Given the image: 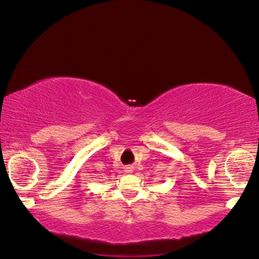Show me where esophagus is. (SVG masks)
I'll use <instances>...</instances> for the list:
<instances>
[{
	"mask_svg": "<svg viewBox=\"0 0 259 259\" xmlns=\"http://www.w3.org/2000/svg\"><path fill=\"white\" fill-rule=\"evenodd\" d=\"M125 171H126V172H129V174H131V172L134 171V169L131 168V166H126V168H125Z\"/></svg>",
	"mask_w": 259,
	"mask_h": 259,
	"instance_id": "obj_1",
	"label": "esophagus"
}]
</instances>
